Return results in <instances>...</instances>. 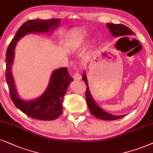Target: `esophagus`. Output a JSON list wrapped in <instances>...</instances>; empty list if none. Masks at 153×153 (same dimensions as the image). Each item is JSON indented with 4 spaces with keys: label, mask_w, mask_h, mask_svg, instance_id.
<instances>
[{
    "label": "esophagus",
    "mask_w": 153,
    "mask_h": 153,
    "mask_svg": "<svg viewBox=\"0 0 153 153\" xmlns=\"http://www.w3.org/2000/svg\"><path fill=\"white\" fill-rule=\"evenodd\" d=\"M73 78L75 79V80H81L82 79V76H81L80 73H79L78 72H76L74 73V75H73Z\"/></svg>",
    "instance_id": "34e87169"
}]
</instances>
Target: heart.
Here are the masks:
<instances>
[{
  "label": "heart",
  "instance_id": "obj_1",
  "mask_svg": "<svg viewBox=\"0 0 153 153\" xmlns=\"http://www.w3.org/2000/svg\"><path fill=\"white\" fill-rule=\"evenodd\" d=\"M88 34L83 31H73L69 34L66 40L68 48L72 51H76L85 44Z\"/></svg>",
  "mask_w": 153,
  "mask_h": 153
}]
</instances>
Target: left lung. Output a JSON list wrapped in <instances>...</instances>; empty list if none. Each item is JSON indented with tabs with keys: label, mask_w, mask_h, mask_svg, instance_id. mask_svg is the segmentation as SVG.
Returning a JSON list of instances; mask_svg holds the SVG:
<instances>
[{
	"label": "left lung",
	"mask_w": 153,
	"mask_h": 153,
	"mask_svg": "<svg viewBox=\"0 0 153 153\" xmlns=\"http://www.w3.org/2000/svg\"><path fill=\"white\" fill-rule=\"evenodd\" d=\"M107 26L108 29H109L112 35L115 37L117 36H126V35H131V34H134V32L132 30H130L128 27L125 26L123 25L120 24H111V23H107ZM83 80L85 82L87 88H86V93H85V97H86V102L87 104H88L89 109L92 115L97 118V119L106 120V121H111V120H116L121 119L124 117V116H114L110 114L107 113L103 109H102L99 106L95 103L94 101L93 98L91 96V94L90 92V90L88 88V80H87L86 75L85 73L82 75Z\"/></svg>",
	"instance_id": "8db88e82"
}]
</instances>
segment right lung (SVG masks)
<instances>
[{
	"instance_id": "obj_1",
	"label": "right lung",
	"mask_w": 153,
	"mask_h": 153,
	"mask_svg": "<svg viewBox=\"0 0 153 153\" xmlns=\"http://www.w3.org/2000/svg\"><path fill=\"white\" fill-rule=\"evenodd\" d=\"M61 22V19L32 20L25 22L17 30L10 43L6 52L5 79L10 96L15 107L32 119L51 121L57 119L63 112V100L66 90L73 79L67 68H61L52 73L49 86L39 98L32 101H24L17 95L11 73V65L14 59V50L17 42L26 34L30 32H48L53 30Z\"/></svg>"
}]
</instances>
